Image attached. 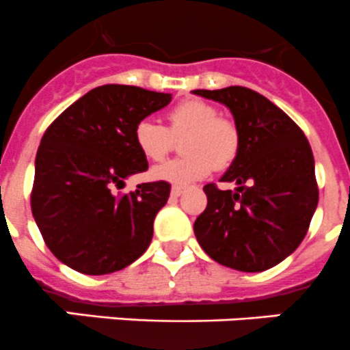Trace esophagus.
I'll return each mask as SVG.
<instances>
[{"instance_id": "esophagus-1", "label": "esophagus", "mask_w": 350, "mask_h": 350, "mask_svg": "<svg viewBox=\"0 0 350 350\" xmlns=\"http://www.w3.org/2000/svg\"><path fill=\"white\" fill-rule=\"evenodd\" d=\"M183 193V187L174 185L172 187V197H180Z\"/></svg>"}]
</instances>
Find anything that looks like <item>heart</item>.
I'll list each match as a JSON object with an SVG mask.
<instances>
[{
  "label": "heart",
  "instance_id": "obj_1",
  "mask_svg": "<svg viewBox=\"0 0 350 350\" xmlns=\"http://www.w3.org/2000/svg\"><path fill=\"white\" fill-rule=\"evenodd\" d=\"M134 144L148 160L160 161L183 137L180 150L185 157L165 161L151 170L157 180L187 185L204 178L213 165L224 168L237 158L240 134L231 120L202 100H185L167 112V127L153 119H143L134 127Z\"/></svg>",
  "mask_w": 350,
  "mask_h": 350
}]
</instances>
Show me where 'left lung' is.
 Listing matches in <instances>:
<instances>
[{
    "label": "left lung",
    "instance_id": "obj_1",
    "mask_svg": "<svg viewBox=\"0 0 350 350\" xmlns=\"http://www.w3.org/2000/svg\"><path fill=\"white\" fill-rule=\"evenodd\" d=\"M231 110L240 148L221 182L207 183V206L193 223L202 250L217 264L262 272L293 254L318 206L311 146L296 122L260 93L245 86L193 90Z\"/></svg>",
    "mask_w": 350,
    "mask_h": 350
}]
</instances>
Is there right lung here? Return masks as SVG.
I'll return each mask as SVG.
<instances>
[{
    "instance_id": "obj_1",
    "label": "right lung",
    "mask_w": 350,
    "mask_h": 350,
    "mask_svg": "<svg viewBox=\"0 0 350 350\" xmlns=\"http://www.w3.org/2000/svg\"><path fill=\"white\" fill-rule=\"evenodd\" d=\"M170 100V93L103 85L47 127L36 157L30 204L44 241L62 264L81 274H110L150 247L170 183H141L119 196L113 189L148 170L146 157L134 144V127Z\"/></svg>"
}]
</instances>
